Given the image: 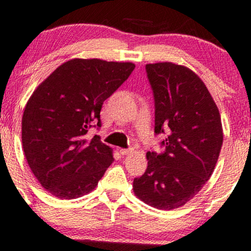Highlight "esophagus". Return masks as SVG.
<instances>
[{"label": "esophagus", "mask_w": 251, "mask_h": 251, "mask_svg": "<svg viewBox=\"0 0 251 251\" xmlns=\"http://www.w3.org/2000/svg\"><path fill=\"white\" fill-rule=\"evenodd\" d=\"M131 151H133V148H121L120 153L122 155H126L129 154V153H131Z\"/></svg>", "instance_id": "1"}]
</instances>
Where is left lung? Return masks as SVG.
Here are the masks:
<instances>
[{
	"label": "left lung",
	"instance_id": "8db88e82",
	"mask_svg": "<svg viewBox=\"0 0 251 251\" xmlns=\"http://www.w3.org/2000/svg\"><path fill=\"white\" fill-rule=\"evenodd\" d=\"M155 106L154 133H168L165 152H147V170L134 194L158 209L179 208L202 189L223 146L219 110L203 81L172 62L146 64ZM166 131L164 132L163 130Z\"/></svg>",
	"mask_w": 251,
	"mask_h": 251
}]
</instances>
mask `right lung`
<instances>
[{
  "mask_svg": "<svg viewBox=\"0 0 251 251\" xmlns=\"http://www.w3.org/2000/svg\"><path fill=\"white\" fill-rule=\"evenodd\" d=\"M135 68L131 62L74 58L56 68L29 97L21 139L32 174L62 200L86 195L114 161L112 148L88 129L100 126L103 103Z\"/></svg>",
  "mask_w": 251,
  "mask_h": 251,
  "instance_id": "obj_1",
  "label": "right lung"
}]
</instances>
